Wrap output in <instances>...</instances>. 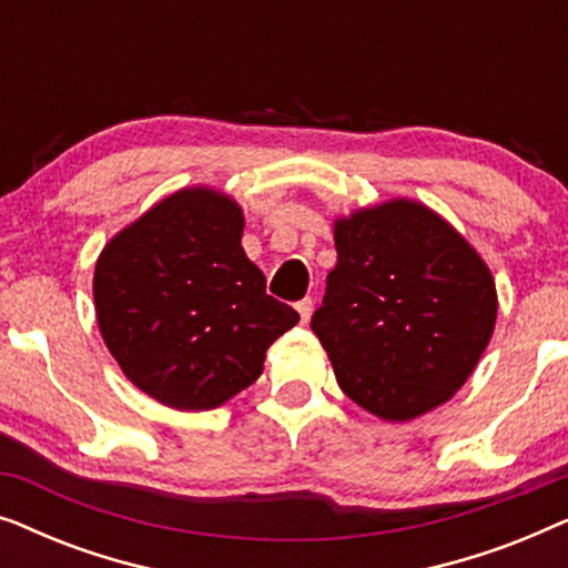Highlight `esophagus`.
I'll list each match as a JSON object with an SVG mask.
<instances>
[{"instance_id":"34e87169","label":"esophagus","mask_w":568,"mask_h":568,"mask_svg":"<svg viewBox=\"0 0 568 568\" xmlns=\"http://www.w3.org/2000/svg\"><path fill=\"white\" fill-rule=\"evenodd\" d=\"M297 313H300V321L307 323L310 315H313V300H310V297L300 300V302H297Z\"/></svg>"}]
</instances>
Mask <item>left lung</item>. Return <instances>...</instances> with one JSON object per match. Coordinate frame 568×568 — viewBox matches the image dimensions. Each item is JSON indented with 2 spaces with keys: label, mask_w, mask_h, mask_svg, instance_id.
Returning a JSON list of instances; mask_svg holds the SVG:
<instances>
[{
  "label": "left lung",
  "mask_w": 568,
  "mask_h": 568,
  "mask_svg": "<svg viewBox=\"0 0 568 568\" xmlns=\"http://www.w3.org/2000/svg\"><path fill=\"white\" fill-rule=\"evenodd\" d=\"M333 240L338 261L310 325L338 387L385 422L429 414L460 390L491 341V268L414 199L338 216Z\"/></svg>",
  "instance_id": "1"
}]
</instances>
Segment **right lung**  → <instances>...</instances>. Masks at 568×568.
I'll list each match as a JSON object with an SVG mask.
<instances>
[{
	"label": "right lung",
	"mask_w": 568,
	"mask_h": 568,
	"mask_svg": "<svg viewBox=\"0 0 568 568\" xmlns=\"http://www.w3.org/2000/svg\"><path fill=\"white\" fill-rule=\"evenodd\" d=\"M243 209L191 185L108 240L92 297L100 336L139 390L175 410H212L261 377L300 315L266 294L247 258Z\"/></svg>",
	"instance_id": "1"
}]
</instances>
